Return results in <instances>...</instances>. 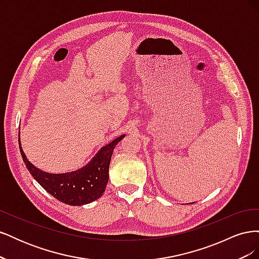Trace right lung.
Returning <instances> with one entry per match:
<instances>
[{
	"mask_svg": "<svg viewBox=\"0 0 259 259\" xmlns=\"http://www.w3.org/2000/svg\"><path fill=\"white\" fill-rule=\"evenodd\" d=\"M124 136L117 137L110 144L104 146L84 167L64 174H50L36 168L23 152L20 138L18 142L22 160L36 182L58 201L69 205L80 206L99 199L105 192L113 150Z\"/></svg>",
	"mask_w": 259,
	"mask_h": 259,
	"instance_id": "obj_1",
	"label": "right lung"
}]
</instances>
